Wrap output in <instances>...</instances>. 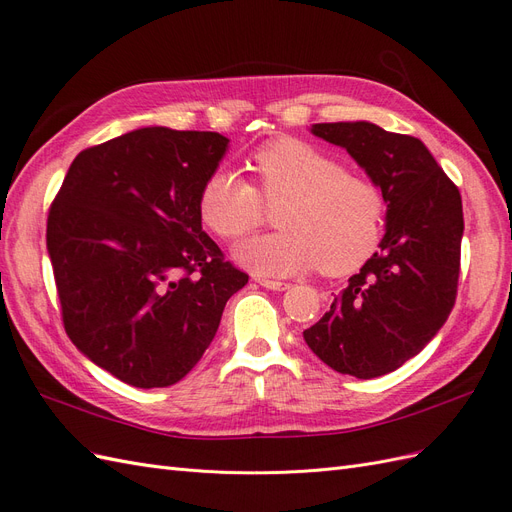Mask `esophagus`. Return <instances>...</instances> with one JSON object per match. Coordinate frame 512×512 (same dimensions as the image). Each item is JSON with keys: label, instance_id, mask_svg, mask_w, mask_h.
<instances>
[{"label": "esophagus", "instance_id": "34e87169", "mask_svg": "<svg viewBox=\"0 0 512 512\" xmlns=\"http://www.w3.org/2000/svg\"><path fill=\"white\" fill-rule=\"evenodd\" d=\"M258 284L262 288H269V290H286V288H290L288 282H277V280H258Z\"/></svg>", "mask_w": 512, "mask_h": 512}]
</instances>
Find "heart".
Masks as SVG:
<instances>
[{
  "instance_id": "heart-1",
  "label": "heart",
  "mask_w": 512,
  "mask_h": 512,
  "mask_svg": "<svg viewBox=\"0 0 512 512\" xmlns=\"http://www.w3.org/2000/svg\"><path fill=\"white\" fill-rule=\"evenodd\" d=\"M247 168L256 185L230 168H213L198 190V218L213 235L239 239L262 220V200L280 230L235 247V260L258 275H327L359 269L378 247L384 198L378 185L299 138H275Z\"/></svg>"
}]
</instances>
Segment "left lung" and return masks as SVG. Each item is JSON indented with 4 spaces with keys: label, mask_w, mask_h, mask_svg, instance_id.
Returning a JSON list of instances; mask_svg holds the SVG:
<instances>
[{
    "label": "left lung",
    "mask_w": 512,
    "mask_h": 512,
    "mask_svg": "<svg viewBox=\"0 0 512 512\" xmlns=\"http://www.w3.org/2000/svg\"><path fill=\"white\" fill-rule=\"evenodd\" d=\"M312 134L344 147L382 190L386 232L380 250L303 337L339 374L378 378L421 352L451 314L463 237L461 194L414 136L369 121L314 123Z\"/></svg>",
    "instance_id": "8db88e82"
}]
</instances>
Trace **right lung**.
Instances as JSON below:
<instances>
[{"instance_id":"add662e5","label":"right lung","mask_w":512,"mask_h":512,"mask_svg":"<svg viewBox=\"0 0 512 512\" xmlns=\"http://www.w3.org/2000/svg\"><path fill=\"white\" fill-rule=\"evenodd\" d=\"M218 132L141 128L81 151L46 220L61 318L89 361L138 389L179 382L247 275L198 218Z\"/></svg>"}]
</instances>
